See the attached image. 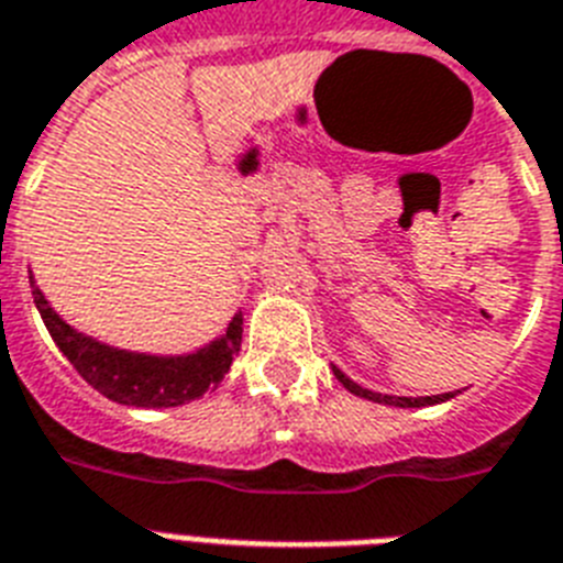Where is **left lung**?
<instances>
[{
  "mask_svg": "<svg viewBox=\"0 0 563 563\" xmlns=\"http://www.w3.org/2000/svg\"><path fill=\"white\" fill-rule=\"evenodd\" d=\"M333 374H336V379L342 385H345L347 391L356 394V397H365L371 399V402H383V406H397V408H422V406H438V402H445V399H452L454 391L449 394H438V397H391V394H376V391H368V388H362V385H356L351 376H345L342 371L333 365Z\"/></svg>",
  "mask_w": 563,
  "mask_h": 563,
  "instance_id": "left-lung-1",
  "label": "left lung"
}]
</instances>
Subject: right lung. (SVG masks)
<instances>
[{"label": "right lung", "mask_w": 563, "mask_h": 563, "mask_svg": "<svg viewBox=\"0 0 563 563\" xmlns=\"http://www.w3.org/2000/svg\"><path fill=\"white\" fill-rule=\"evenodd\" d=\"M31 292H34V305L51 339L68 356L77 374L120 406L175 408L189 399L203 397L218 388V383L230 371L232 356L241 351V324H244L241 313L232 316L224 336L198 347L195 354L155 356L120 351V347L103 345L86 333L74 331L42 296L40 287L34 285V276H31Z\"/></svg>", "instance_id": "obj_1"}]
</instances>
